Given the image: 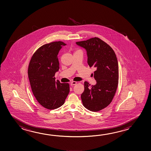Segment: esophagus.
Listing matches in <instances>:
<instances>
[{
    "label": "esophagus",
    "mask_w": 151,
    "mask_h": 151,
    "mask_svg": "<svg viewBox=\"0 0 151 151\" xmlns=\"http://www.w3.org/2000/svg\"><path fill=\"white\" fill-rule=\"evenodd\" d=\"M78 83L76 81H72L71 83V86H73V85H76L77 83Z\"/></svg>",
    "instance_id": "34e87169"
}]
</instances>
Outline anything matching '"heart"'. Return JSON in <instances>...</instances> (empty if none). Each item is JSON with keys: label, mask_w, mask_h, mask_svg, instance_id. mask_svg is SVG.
<instances>
[{"label": "heart", "mask_w": 151, "mask_h": 151, "mask_svg": "<svg viewBox=\"0 0 151 151\" xmlns=\"http://www.w3.org/2000/svg\"><path fill=\"white\" fill-rule=\"evenodd\" d=\"M77 51H79V50H77Z\"/></svg>", "instance_id": "obj_1"}]
</instances>
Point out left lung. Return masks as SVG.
Here are the masks:
<instances>
[{"label":"left lung","mask_w":151,"mask_h":151,"mask_svg":"<svg viewBox=\"0 0 151 151\" xmlns=\"http://www.w3.org/2000/svg\"><path fill=\"white\" fill-rule=\"evenodd\" d=\"M86 50L87 63L96 68L95 85L84 82V91L81 96L83 106L93 112L105 109L112 102L118 85L119 68L116 53L101 39L94 37L76 42Z\"/></svg>","instance_id":"left-lung-1"}]
</instances>
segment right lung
Listing matches in <instances>:
<instances>
[{"label": "right lung", "mask_w": 151, "mask_h": 151, "mask_svg": "<svg viewBox=\"0 0 151 151\" xmlns=\"http://www.w3.org/2000/svg\"><path fill=\"white\" fill-rule=\"evenodd\" d=\"M64 45L61 41L44 44L35 51L29 63L27 73L32 92L47 109L62 106L70 92L69 83L55 80V73L59 69L58 52Z\"/></svg>", "instance_id": "right-lung-1"}]
</instances>
